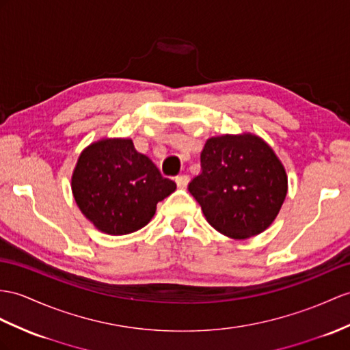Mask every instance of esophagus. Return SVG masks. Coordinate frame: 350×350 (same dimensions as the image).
<instances>
[{"label": "esophagus", "mask_w": 350, "mask_h": 350, "mask_svg": "<svg viewBox=\"0 0 350 350\" xmlns=\"http://www.w3.org/2000/svg\"><path fill=\"white\" fill-rule=\"evenodd\" d=\"M175 183H176L178 187H180V189H185V187L189 185V183H190V176H189V175H180V176H176V178H175Z\"/></svg>", "instance_id": "1"}]
</instances>
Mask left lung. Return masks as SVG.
Instances as JSON below:
<instances>
[{
    "label": "left lung",
    "instance_id": "obj_1",
    "mask_svg": "<svg viewBox=\"0 0 350 350\" xmlns=\"http://www.w3.org/2000/svg\"><path fill=\"white\" fill-rule=\"evenodd\" d=\"M202 172L189 191L208 223L232 239L264 232L278 217L288 191L284 165L266 141L252 133L209 138Z\"/></svg>",
    "mask_w": 350,
    "mask_h": 350
}]
</instances>
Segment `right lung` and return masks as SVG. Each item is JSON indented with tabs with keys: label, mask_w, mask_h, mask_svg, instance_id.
<instances>
[{
	"label": "right lung",
	"mask_w": 350,
	"mask_h": 350,
	"mask_svg": "<svg viewBox=\"0 0 350 350\" xmlns=\"http://www.w3.org/2000/svg\"><path fill=\"white\" fill-rule=\"evenodd\" d=\"M77 206L100 232L129 234L150 223L176 184L135 150L129 138H105L84 148L71 178Z\"/></svg>",
	"instance_id": "add662e5"
}]
</instances>
